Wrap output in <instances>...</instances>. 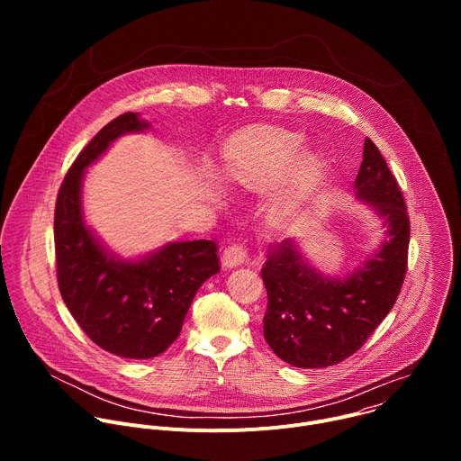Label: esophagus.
Masks as SVG:
<instances>
[{
	"mask_svg": "<svg viewBox=\"0 0 461 461\" xmlns=\"http://www.w3.org/2000/svg\"><path fill=\"white\" fill-rule=\"evenodd\" d=\"M248 258V251L246 248H242L240 244H231L222 251V267L224 268H235L244 265Z\"/></svg>",
	"mask_w": 461,
	"mask_h": 461,
	"instance_id": "esophagus-1",
	"label": "esophagus"
}]
</instances>
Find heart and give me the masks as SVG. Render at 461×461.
Wrapping results in <instances>:
<instances>
[{"mask_svg": "<svg viewBox=\"0 0 461 461\" xmlns=\"http://www.w3.org/2000/svg\"><path fill=\"white\" fill-rule=\"evenodd\" d=\"M301 144V137L279 129L257 127L244 131L226 151V175L239 184L260 185L283 180L292 169L290 189L279 203L281 212L292 215L306 204L324 173L322 160L312 153L294 160Z\"/></svg>", "mask_w": 461, "mask_h": 461, "instance_id": "b5f03b06", "label": "heart"}]
</instances>
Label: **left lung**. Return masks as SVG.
<instances>
[{
	"label": "left lung",
	"mask_w": 461,
	"mask_h": 461,
	"mask_svg": "<svg viewBox=\"0 0 461 461\" xmlns=\"http://www.w3.org/2000/svg\"><path fill=\"white\" fill-rule=\"evenodd\" d=\"M357 201L383 221L379 248L345 277L310 267L294 239L270 244L260 270L268 294L265 339L292 366L324 368L357 352L396 303L407 274L411 224L402 189L366 139L354 182Z\"/></svg>",
	"instance_id": "1"
}]
</instances>
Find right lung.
<instances>
[{
	"mask_svg": "<svg viewBox=\"0 0 461 461\" xmlns=\"http://www.w3.org/2000/svg\"><path fill=\"white\" fill-rule=\"evenodd\" d=\"M149 127L139 113H125L102 127L65 175L54 212L63 303L93 343L125 359H151L169 348L196 290L221 270L213 240L167 242L139 258H120L86 224V169L122 135Z\"/></svg>",
	"mask_w": 461,
	"mask_h": 461,
	"instance_id": "right-lung-1",
	"label": "right lung"
}]
</instances>
